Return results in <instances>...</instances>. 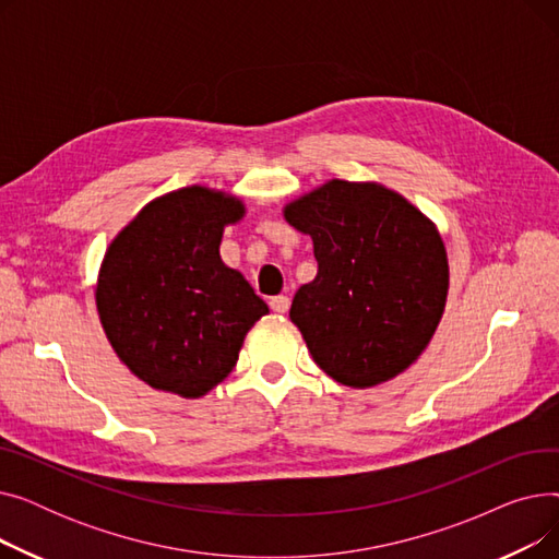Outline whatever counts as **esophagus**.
<instances>
[{"label":"esophagus","mask_w":559,"mask_h":559,"mask_svg":"<svg viewBox=\"0 0 559 559\" xmlns=\"http://www.w3.org/2000/svg\"><path fill=\"white\" fill-rule=\"evenodd\" d=\"M270 308H272L274 312H278V314L287 312V310H289V297H285V295L272 297V299H270Z\"/></svg>","instance_id":"34e87169"}]
</instances>
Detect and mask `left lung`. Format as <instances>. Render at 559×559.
Instances as JSON below:
<instances>
[{"mask_svg":"<svg viewBox=\"0 0 559 559\" xmlns=\"http://www.w3.org/2000/svg\"><path fill=\"white\" fill-rule=\"evenodd\" d=\"M285 219L308 233L317 276L289 308L312 360L348 388H371L413 365L442 319L447 249L401 194L333 179L292 201Z\"/></svg>","mask_w":559,"mask_h":559,"instance_id":"1","label":"left lung"}]
</instances>
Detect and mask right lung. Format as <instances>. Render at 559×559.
Segmentation results:
<instances>
[{"instance_id":"add662e5","label":"right lung","mask_w":559,"mask_h":559,"mask_svg":"<svg viewBox=\"0 0 559 559\" xmlns=\"http://www.w3.org/2000/svg\"><path fill=\"white\" fill-rule=\"evenodd\" d=\"M235 197L192 186L146 203L106 251L97 310L120 360L154 390L211 392L238 362L245 335L270 308L222 262Z\"/></svg>"}]
</instances>
